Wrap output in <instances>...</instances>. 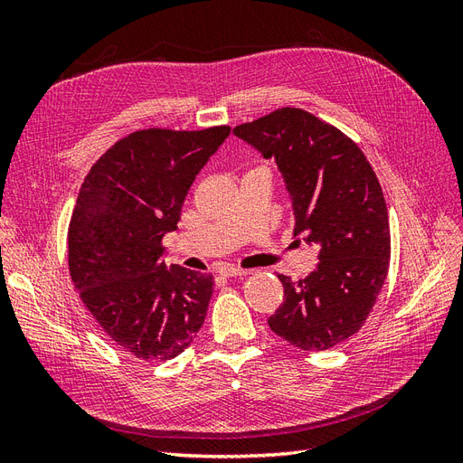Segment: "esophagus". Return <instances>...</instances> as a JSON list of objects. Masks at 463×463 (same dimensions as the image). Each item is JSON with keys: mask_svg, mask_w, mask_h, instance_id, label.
<instances>
[{"mask_svg": "<svg viewBox=\"0 0 463 463\" xmlns=\"http://www.w3.org/2000/svg\"><path fill=\"white\" fill-rule=\"evenodd\" d=\"M249 270H243V269H233V266H226V269L220 270V276L223 278H237V276H247Z\"/></svg>", "mask_w": 463, "mask_h": 463, "instance_id": "esophagus-1", "label": "esophagus"}]
</instances>
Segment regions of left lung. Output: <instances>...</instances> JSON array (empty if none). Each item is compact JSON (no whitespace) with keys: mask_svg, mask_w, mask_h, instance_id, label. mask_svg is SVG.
Here are the masks:
<instances>
[{"mask_svg":"<svg viewBox=\"0 0 463 463\" xmlns=\"http://www.w3.org/2000/svg\"><path fill=\"white\" fill-rule=\"evenodd\" d=\"M233 133L274 158L291 194L293 235L320 247L317 270L299 282L278 274L284 303L269 318L279 338L322 352L359 332L390 264L384 194L363 150L301 108H279Z\"/></svg>","mask_w":463,"mask_h":463,"instance_id":"left-lung-1","label":"left lung"}]
</instances>
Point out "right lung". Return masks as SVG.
Masks as SVG:
<instances>
[{"label":"right lung","mask_w":463,"mask_h":463,"mask_svg":"<svg viewBox=\"0 0 463 463\" xmlns=\"http://www.w3.org/2000/svg\"><path fill=\"white\" fill-rule=\"evenodd\" d=\"M232 128L143 129L108 148L67 232L69 274L98 326L143 361L177 357L201 330L214 279L162 262L194 177Z\"/></svg>","instance_id":"obj_1"}]
</instances>
